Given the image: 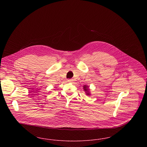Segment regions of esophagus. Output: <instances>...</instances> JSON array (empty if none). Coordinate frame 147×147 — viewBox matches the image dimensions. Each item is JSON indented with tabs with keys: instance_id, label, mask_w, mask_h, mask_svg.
Listing matches in <instances>:
<instances>
[{
	"instance_id": "esophagus-1",
	"label": "esophagus",
	"mask_w": 147,
	"mask_h": 147,
	"mask_svg": "<svg viewBox=\"0 0 147 147\" xmlns=\"http://www.w3.org/2000/svg\"><path fill=\"white\" fill-rule=\"evenodd\" d=\"M68 82H73V79H68Z\"/></svg>"
}]
</instances>
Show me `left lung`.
Instances as JSON below:
<instances>
[{"label":"left lung","instance_id":"8db88e82","mask_svg":"<svg viewBox=\"0 0 147 147\" xmlns=\"http://www.w3.org/2000/svg\"><path fill=\"white\" fill-rule=\"evenodd\" d=\"M86 86H84V90H86ZM88 95H89V94H88Z\"/></svg>","mask_w":147,"mask_h":147}]
</instances>
